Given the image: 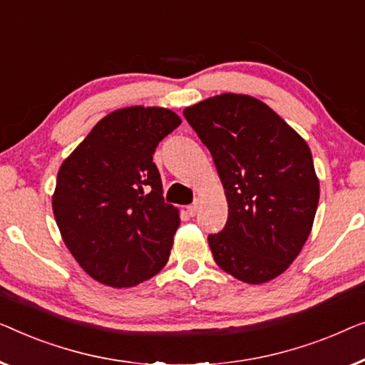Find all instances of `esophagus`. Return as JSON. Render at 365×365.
<instances>
[{"label":"esophagus","instance_id":"esophagus-1","mask_svg":"<svg viewBox=\"0 0 365 365\" xmlns=\"http://www.w3.org/2000/svg\"><path fill=\"white\" fill-rule=\"evenodd\" d=\"M187 212H188L190 217H195V215H197V212H198V203L195 202V203H192V205H188Z\"/></svg>","mask_w":365,"mask_h":365}]
</instances>
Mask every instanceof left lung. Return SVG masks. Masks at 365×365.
Masks as SVG:
<instances>
[{"label": "left lung", "mask_w": 365, "mask_h": 365, "mask_svg": "<svg viewBox=\"0 0 365 365\" xmlns=\"http://www.w3.org/2000/svg\"><path fill=\"white\" fill-rule=\"evenodd\" d=\"M183 115L212 153L228 200L213 258L236 279L259 284L287 269L311 233L319 180L307 143L263 102L222 94Z\"/></svg>", "instance_id": "obj_1"}]
</instances>
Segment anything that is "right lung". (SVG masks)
I'll list each match as a JSON object with an SVG mask.
<instances>
[{
	"label": "right lung",
	"instance_id": "add662e5",
	"mask_svg": "<svg viewBox=\"0 0 365 365\" xmlns=\"http://www.w3.org/2000/svg\"><path fill=\"white\" fill-rule=\"evenodd\" d=\"M180 124L160 107L115 110L61 165L56 223L71 255L99 283L135 286L168 261L180 218L163 200L152 155Z\"/></svg>",
	"mask_w": 365,
	"mask_h": 365
}]
</instances>
